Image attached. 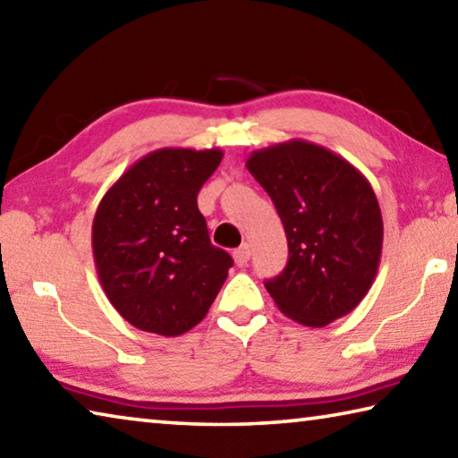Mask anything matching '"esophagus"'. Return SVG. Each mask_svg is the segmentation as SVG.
Returning <instances> with one entry per match:
<instances>
[{
	"instance_id": "1",
	"label": "esophagus",
	"mask_w": 458,
	"mask_h": 458,
	"mask_svg": "<svg viewBox=\"0 0 458 458\" xmlns=\"http://www.w3.org/2000/svg\"><path fill=\"white\" fill-rule=\"evenodd\" d=\"M234 260H236L238 267H246L248 260H250V246L242 244L240 248H236V250H234Z\"/></svg>"
}]
</instances>
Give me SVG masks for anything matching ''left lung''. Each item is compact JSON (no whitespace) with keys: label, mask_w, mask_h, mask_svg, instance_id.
<instances>
[{"label":"left lung","mask_w":458,"mask_h":458,"mask_svg":"<svg viewBox=\"0 0 458 458\" xmlns=\"http://www.w3.org/2000/svg\"><path fill=\"white\" fill-rule=\"evenodd\" d=\"M246 167L273 199L289 242L284 270L265 283L276 307L307 327L352 313L382 257L384 222L369 182L303 139L254 151Z\"/></svg>","instance_id":"1"}]
</instances>
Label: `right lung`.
Segmentation results:
<instances>
[{
	"instance_id": "obj_1",
	"label": "right lung",
	"mask_w": 458,
	"mask_h": 458,
	"mask_svg": "<svg viewBox=\"0 0 458 458\" xmlns=\"http://www.w3.org/2000/svg\"><path fill=\"white\" fill-rule=\"evenodd\" d=\"M224 153L164 147L135 161L100 199L92 254L111 305L133 327L164 337L204 319L234 265L216 248L198 191Z\"/></svg>"
}]
</instances>
